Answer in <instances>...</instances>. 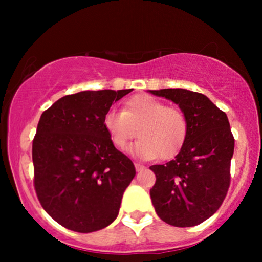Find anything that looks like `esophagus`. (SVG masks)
Wrapping results in <instances>:
<instances>
[{"mask_svg":"<svg viewBox=\"0 0 262 262\" xmlns=\"http://www.w3.org/2000/svg\"><path fill=\"white\" fill-rule=\"evenodd\" d=\"M134 166H135V170H137V171L145 170V166H144V165H141V164H138V162H135Z\"/></svg>","mask_w":262,"mask_h":262,"instance_id":"obj_1","label":"esophagus"}]
</instances>
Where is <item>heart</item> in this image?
I'll return each instance as SVG.
<instances>
[{"label":"heart","mask_w":262,"mask_h":262,"mask_svg":"<svg viewBox=\"0 0 262 262\" xmlns=\"http://www.w3.org/2000/svg\"><path fill=\"white\" fill-rule=\"evenodd\" d=\"M103 127L113 145L125 150L137 137L133 152L145 160H161L179 154L188 134L185 112L150 95H138L124 102L122 111L112 108L103 116Z\"/></svg>","instance_id":"obj_1"}]
</instances>
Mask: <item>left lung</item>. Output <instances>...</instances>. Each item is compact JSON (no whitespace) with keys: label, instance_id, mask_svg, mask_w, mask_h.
Returning a JSON list of instances; mask_svg holds the SVG:
<instances>
[{"label":"left lung","instance_id":"obj_1","mask_svg":"<svg viewBox=\"0 0 262 262\" xmlns=\"http://www.w3.org/2000/svg\"><path fill=\"white\" fill-rule=\"evenodd\" d=\"M179 104L188 134L173 160L152 165L156 182L150 197L156 213L173 227H194L212 217L230 185L234 137L228 117L202 93L183 89L150 91Z\"/></svg>","mask_w":262,"mask_h":262}]
</instances>
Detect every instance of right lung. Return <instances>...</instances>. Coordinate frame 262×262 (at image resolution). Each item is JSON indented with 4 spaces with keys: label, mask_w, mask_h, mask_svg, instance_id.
Returning a JSON list of instances; mask_svg holds the SVG:
<instances>
[{
    "label": "right lung",
    "mask_w": 262,
    "mask_h": 262,
    "mask_svg": "<svg viewBox=\"0 0 262 262\" xmlns=\"http://www.w3.org/2000/svg\"><path fill=\"white\" fill-rule=\"evenodd\" d=\"M132 90L64 96L40 116L32 146L33 182L45 212L66 229L91 233L118 215L135 167L114 148L103 116Z\"/></svg>",
    "instance_id": "right-lung-1"
}]
</instances>
